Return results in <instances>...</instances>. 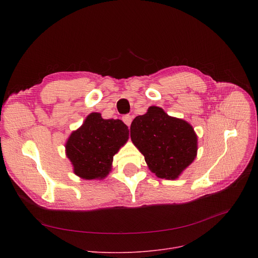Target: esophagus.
I'll return each instance as SVG.
<instances>
[{
    "instance_id": "esophagus-1",
    "label": "esophagus",
    "mask_w": 258,
    "mask_h": 258,
    "mask_svg": "<svg viewBox=\"0 0 258 258\" xmlns=\"http://www.w3.org/2000/svg\"><path fill=\"white\" fill-rule=\"evenodd\" d=\"M122 120H123V122H124V123H125L127 126H130L131 123H132L133 117H132L131 115H124L123 117H122Z\"/></svg>"
}]
</instances>
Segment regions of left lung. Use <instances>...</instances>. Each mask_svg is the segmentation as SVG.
Masks as SVG:
<instances>
[{
    "label": "left lung",
    "instance_id": "left-lung-1",
    "mask_svg": "<svg viewBox=\"0 0 258 258\" xmlns=\"http://www.w3.org/2000/svg\"><path fill=\"white\" fill-rule=\"evenodd\" d=\"M131 138L161 179H177L197 156L198 138L192 126L158 106H151L133 120Z\"/></svg>",
    "mask_w": 258,
    "mask_h": 258
}]
</instances>
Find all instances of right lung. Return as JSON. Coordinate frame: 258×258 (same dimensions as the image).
I'll use <instances>...</instances> for the list:
<instances>
[{
    "label": "right lung",
    "instance_id": "add662e5",
    "mask_svg": "<svg viewBox=\"0 0 258 258\" xmlns=\"http://www.w3.org/2000/svg\"><path fill=\"white\" fill-rule=\"evenodd\" d=\"M128 139V127L119 119H103L92 113L73 132L66 144L67 157L78 177L103 179L111 170L113 157Z\"/></svg>",
    "mask_w": 258,
    "mask_h": 258
}]
</instances>
